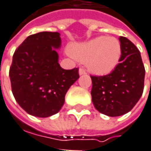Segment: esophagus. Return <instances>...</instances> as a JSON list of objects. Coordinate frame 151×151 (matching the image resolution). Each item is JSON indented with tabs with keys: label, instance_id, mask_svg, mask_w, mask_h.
<instances>
[{
	"label": "esophagus",
	"instance_id": "34e87169",
	"mask_svg": "<svg viewBox=\"0 0 151 151\" xmlns=\"http://www.w3.org/2000/svg\"><path fill=\"white\" fill-rule=\"evenodd\" d=\"M79 74L80 75H84V74H86V69H84V68H80L79 69Z\"/></svg>",
	"mask_w": 151,
	"mask_h": 151
}]
</instances>
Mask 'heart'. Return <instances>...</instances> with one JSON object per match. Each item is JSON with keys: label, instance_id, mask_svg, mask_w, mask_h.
<instances>
[{"label": "heart", "instance_id": "heart-1", "mask_svg": "<svg viewBox=\"0 0 151 151\" xmlns=\"http://www.w3.org/2000/svg\"><path fill=\"white\" fill-rule=\"evenodd\" d=\"M71 54L79 61L86 62L88 69L93 73L105 75L111 73L119 63L122 47L115 38L100 36L73 45Z\"/></svg>", "mask_w": 151, "mask_h": 151}]
</instances>
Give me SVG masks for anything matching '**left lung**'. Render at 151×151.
Here are the masks:
<instances>
[{
  "mask_svg": "<svg viewBox=\"0 0 151 151\" xmlns=\"http://www.w3.org/2000/svg\"><path fill=\"white\" fill-rule=\"evenodd\" d=\"M120 63L109 74L91 76V100L102 114L118 116L129 112L140 99L144 86L145 69L137 47L120 36Z\"/></svg>",
  "mask_w": 151,
  "mask_h": 151,
  "instance_id": "obj_1",
  "label": "left lung"
}]
</instances>
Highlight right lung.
Instances as JSON below:
<instances>
[{
  "label": "right lung",
  "mask_w": 151,
  "mask_h": 151,
  "mask_svg": "<svg viewBox=\"0 0 151 151\" xmlns=\"http://www.w3.org/2000/svg\"><path fill=\"white\" fill-rule=\"evenodd\" d=\"M57 32L28 36L15 50L9 77L12 92L21 108L32 116L47 117L60 111L66 91L79 78L78 68L63 69L55 49Z\"/></svg>",
  "instance_id": "add662e5"
}]
</instances>
